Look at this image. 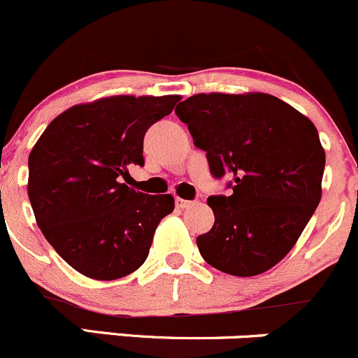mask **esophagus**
Segmentation results:
<instances>
[{
	"instance_id": "obj_1",
	"label": "esophagus",
	"mask_w": 358,
	"mask_h": 358,
	"mask_svg": "<svg viewBox=\"0 0 358 358\" xmlns=\"http://www.w3.org/2000/svg\"><path fill=\"white\" fill-rule=\"evenodd\" d=\"M191 205H193V201L182 200V198H176V206H178V208H189Z\"/></svg>"
}]
</instances>
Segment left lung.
I'll list each match as a JSON object with an SVG mask.
<instances>
[{
  "mask_svg": "<svg viewBox=\"0 0 358 358\" xmlns=\"http://www.w3.org/2000/svg\"><path fill=\"white\" fill-rule=\"evenodd\" d=\"M210 172L231 176L229 196H208L215 222L196 238L212 267L239 278L288 255L320 201L326 153L315 125L265 93L194 94L176 108Z\"/></svg>",
  "mask_w": 358,
  "mask_h": 358,
  "instance_id": "8db88e82",
  "label": "left lung"
}]
</instances>
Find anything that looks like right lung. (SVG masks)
<instances>
[{
    "label": "right lung",
    "instance_id": "1",
    "mask_svg": "<svg viewBox=\"0 0 358 358\" xmlns=\"http://www.w3.org/2000/svg\"><path fill=\"white\" fill-rule=\"evenodd\" d=\"M180 99L110 96L57 117L29 155L27 193L44 238L70 267L113 281L145 264L171 194L125 186L132 165H145L143 139Z\"/></svg>",
    "mask_w": 358,
    "mask_h": 358
}]
</instances>
